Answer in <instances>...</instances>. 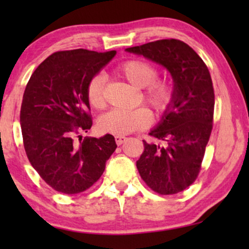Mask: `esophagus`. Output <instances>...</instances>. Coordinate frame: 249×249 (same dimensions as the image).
<instances>
[{"label":"esophagus","mask_w":249,"mask_h":249,"mask_svg":"<svg viewBox=\"0 0 249 249\" xmlns=\"http://www.w3.org/2000/svg\"><path fill=\"white\" fill-rule=\"evenodd\" d=\"M125 141H127V137H124V136H115V142H117L118 145H121Z\"/></svg>","instance_id":"obj_1"}]
</instances>
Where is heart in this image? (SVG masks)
<instances>
[{
  "instance_id": "heart-1",
  "label": "heart",
  "mask_w": 249,
  "mask_h": 249,
  "mask_svg": "<svg viewBox=\"0 0 249 249\" xmlns=\"http://www.w3.org/2000/svg\"><path fill=\"white\" fill-rule=\"evenodd\" d=\"M117 72L131 84L142 88V97L152 107L158 117L164 115L172 107L176 96V87L171 79L159 78V70L154 64L144 60L132 59L122 62ZM105 78L95 74L87 85V100L94 108L102 110L107 107L105 100ZM152 122V114L147 108L112 110L102 115L98 125L101 130L117 136H124L147 128Z\"/></svg>"
}]
</instances>
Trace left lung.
<instances>
[{
  "mask_svg": "<svg viewBox=\"0 0 249 249\" xmlns=\"http://www.w3.org/2000/svg\"><path fill=\"white\" fill-rule=\"evenodd\" d=\"M125 51L165 67L173 78L172 107L149 132L166 142V146L142 141L144 152L136 165L142 179L155 193L178 194L198 177L212 132L214 89L210 71L198 54L179 39H160Z\"/></svg>",
  "mask_w": 249,
  "mask_h": 249,
  "instance_id": "obj_1",
  "label": "left lung"
}]
</instances>
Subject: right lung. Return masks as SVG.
Instances as JSON below:
<instances>
[{
    "instance_id": "1",
    "label": "right lung",
    "mask_w": 249,
    "mask_h": 249,
    "mask_svg": "<svg viewBox=\"0 0 249 249\" xmlns=\"http://www.w3.org/2000/svg\"><path fill=\"white\" fill-rule=\"evenodd\" d=\"M115 51H59L37 67L23 93L20 122L27 158L47 185L73 195L90 188L117 148L114 137H85L91 128L87 85Z\"/></svg>"
}]
</instances>
